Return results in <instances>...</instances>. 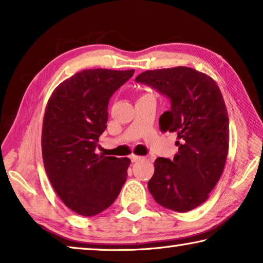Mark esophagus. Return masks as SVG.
I'll list each match as a JSON object with an SVG mask.
<instances>
[{"mask_svg":"<svg viewBox=\"0 0 263 263\" xmlns=\"http://www.w3.org/2000/svg\"><path fill=\"white\" fill-rule=\"evenodd\" d=\"M130 159H131L132 162H137V161H139V160H141L142 157H139V155H136V154H131Z\"/></svg>","mask_w":263,"mask_h":263,"instance_id":"esophagus-1","label":"esophagus"}]
</instances>
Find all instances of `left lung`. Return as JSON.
I'll use <instances>...</instances> for the list:
<instances>
[{"mask_svg":"<svg viewBox=\"0 0 263 263\" xmlns=\"http://www.w3.org/2000/svg\"><path fill=\"white\" fill-rule=\"evenodd\" d=\"M136 82L171 101V109L160 116V128L179 138L174 159L155 160L149 193L168 210H193L206 201L228 158L229 115L219 88L190 67L146 70Z\"/></svg>","mask_w":263,"mask_h":263,"instance_id":"obj_1","label":"left lung"}]
</instances>
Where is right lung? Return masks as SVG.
I'll return each mask as SVG.
<instances>
[{
  "mask_svg": "<svg viewBox=\"0 0 263 263\" xmlns=\"http://www.w3.org/2000/svg\"><path fill=\"white\" fill-rule=\"evenodd\" d=\"M135 69H86L60 83L44 116L42 152L53 189L70 210L99 215L118 197L126 181L128 158L97 155L106 128L108 104Z\"/></svg>",
  "mask_w": 263,
  "mask_h": 263,
  "instance_id": "obj_1",
  "label": "right lung"
}]
</instances>
